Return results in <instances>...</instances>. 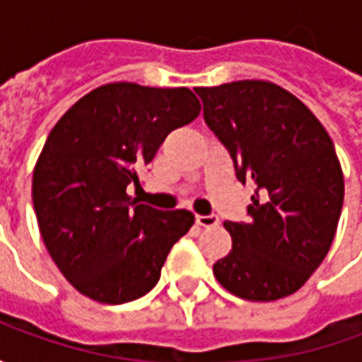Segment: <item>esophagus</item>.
<instances>
[{"label": "esophagus", "mask_w": 362, "mask_h": 362, "mask_svg": "<svg viewBox=\"0 0 362 362\" xmlns=\"http://www.w3.org/2000/svg\"><path fill=\"white\" fill-rule=\"evenodd\" d=\"M196 223L199 227L211 228L219 225V217L217 215H196Z\"/></svg>", "instance_id": "34e87169"}]
</instances>
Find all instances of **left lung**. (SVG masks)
I'll return each instance as SVG.
<instances>
[{
	"label": "left lung",
	"mask_w": 362,
	"mask_h": 362,
	"mask_svg": "<svg viewBox=\"0 0 362 362\" xmlns=\"http://www.w3.org/2000/svg\"><path fill=\"white\" fill-rule=\"evenodd\" d=\"M205 124L256 184L246 223L227 221L233 250L213 273L228 293L269 303L296 293L326 258L343 207L332 137L306 104L259 79L196 87Z\"/></svg>",
	"instance_id": "1"
}]
</instances>
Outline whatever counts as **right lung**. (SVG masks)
<instances>
[{
  "label": "right lung",
  "mask_w": 362,
  "mask_h": 362,
  "mask_svg": "<svg viewBox=\"0 0 362 362\" xmlns=\"http://www.w3.org/2000/svg\"><path fill=\"white\" fill-rule=\"evenodd\" d=\"M186 87L108 83L58 119L33 174L40 235L71 285L96 303L122 304L157 285L174 244L194 225L186 209L158 211L127 196L166 135L196 119Z\"/></svg>",
  "instance_id": "add662e5"
}]
</instances>
